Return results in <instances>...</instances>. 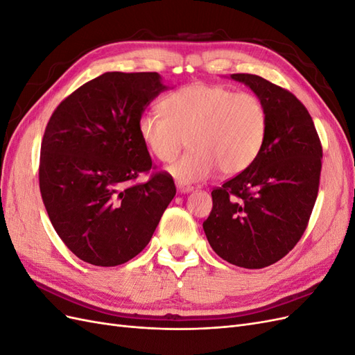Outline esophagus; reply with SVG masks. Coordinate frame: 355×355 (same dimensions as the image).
I'll return each instance as SVG.
<instances>
[{"label":"esophagus","instance_id":"esophagus-1","mask_svg":"<svg viewBox=\"0 0 355 355\" xmlns=\"http://www.w3.org/2000/svg\"><path fill=\"white\" fill-rule=\"evenodd\" d=\"M176 187H178V192H179V194H188V192H191L192 189H194L192 187L182 185V184H178Z\"/></svg>","mask_w":355,"mask_h":355}]
</instances>
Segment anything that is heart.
I'll use <instances>...</instances> for the list:
<instances>
[{
	"label": "heart",
	"mask_w": 355,
	"mask_h": 355,
	"mask_svg": "<svg viewBox=\"0 0 355 355\" xmlns=\"http://www.w3.org/2000/svg\"><path fill=\"white\" fill-rule=\"evenodd\" d=\"M161 108L139 116L137 133L164 164L178 157L188 136L191 149L170 167L180 184L206 180L218 168L225 176L243 173L262 151L268 112L252 93L197 83L168 94Z\"/></svg>",
	"instance_id": "b5f03b06"
}]
</instances>
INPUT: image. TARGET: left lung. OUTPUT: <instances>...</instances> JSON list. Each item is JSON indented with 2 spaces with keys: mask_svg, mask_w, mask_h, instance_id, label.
Wrapping results in <instances>:
<instances>
[{
  "mask_svg": "<svg viewBox=\"0 0 355 355\" xmlns=\"http://www.w3.org/2000/svg\"><path fill=\"white\" fill-rule=\"evenodd\" d=\"M268 112L262 151L243 173L211 191L202 222L211 249L249 270L280 261L302 237L318 194L321 149L313 118L295 94L252 73H232Z\"/></svg>",
  "mask_w": 355,
  "mask_h": 355,
  "instance_id": "obj_1",
  "label": "left lung"
}]
</instances>
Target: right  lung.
Here are the masks:
<instances>
[{"label":"right lung","instance_id":"obj_1","mask_svg":"<svg viewBox=\"0 0 355 355\" xmlns=\"http://www.w3.org/2000/svg\"><path fill=\"white\" fill-rule=\"evenodd\" d=\"M164 90L157 72H105L50 116L41 142V197L53 228L84 262L133 259L176 194L166 171L128 185L154 167L137 120Z\"/></svg>","mask_w":355,"mask_h":355}]
</instances>
